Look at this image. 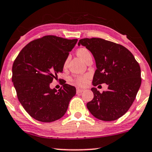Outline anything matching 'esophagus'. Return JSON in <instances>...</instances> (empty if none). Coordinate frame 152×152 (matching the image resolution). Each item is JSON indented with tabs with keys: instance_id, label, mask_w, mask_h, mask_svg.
<instances>
[{
	"instance_id": "obj_1",
	"label": "esophagus",
	"mask_w": 152,
	"mask_h": 152,
	"mask_svg": "<svg viewBox=\"0 0 152 152\" xmlns=\"http://www.w3.org/2000/svg\"><path fill=\"white\" fill-rule=\"evenodd\" d=\"M84 89H82V88H77V94H80L82 93V92L84 91Z\"/></svg>"
}]
</instances>
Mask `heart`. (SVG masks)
<instances>
[{"mask_svg":"<svg viewBox=\"0 0 152 152\" xmlns=\"http://www.w3.org/2000/svg\"><path fill=\"white\" fill-rule=\"evenodd\" d=\"M77 54L79 58L83 61L88 55L90 54V52H88V50H86L85 48H80L79 49L77 52ZM75 82L77 84H78V85L83 86L86 84V77H77L75 80Z\"/></svg>","mask_w":152,"mask_h":152,"instance_id":"b5f03b06","label":"heart"}]
</instances>
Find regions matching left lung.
<instances>
[{"instance_id": "8db88e82", "label": "left lung", "mask_w": 152, "mask_h": 152, "mask_svg": "<svg viewBox=\"0 0 152 152\" xmlns=\"http://www.w3.org/2000/svg\"><path fill=\"white\" fill-rule=\"evenodd\" d=\"M85 47L94 57L96 70L92 84L105 83L107 91L100 93L91 88L94 98L86 107L102 121H115L126 114L141 85V70L132 53L121 45L101 38H84L78 46Z\"/></svg>"}]
</instances>
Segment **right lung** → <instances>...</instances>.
<instances>
[{"label":"right lung","instance_id":"add662e5","mask_svg":"<svg viewBox=\"0 0 152 152\" xmlns=\"http://www.w3.org/2000/svg\"><path fill=\"white\" fill-rule=\"evenodd\" d=\"M77 39L47 35L29 42L19 52L12 66V82L17 98L35 119L52 122L61 119L76 94L75 86L63 84L58 91L50 84L63 72L69 52Z\"/></svg>","mask_w":152,"mask_h":152}]
</instances>
